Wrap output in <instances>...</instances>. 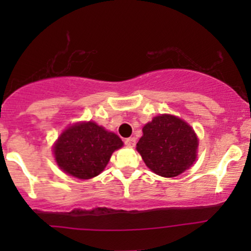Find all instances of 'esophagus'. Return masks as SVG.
<instances>
[{"label": "esophagus", "mask_w": 251, "mask_h": 251, "mask_svg": "<svg viewBox=\"0 0 251 251\" xmlns=\"http://www.w3.org/2000/svg\"><path fill=\"white\" fill-rule=\"evenodd\" d=\"M125 145L127 146V148H134L135 146V138H127V139H125Z\"/></svg>", "instance_id": "obj_1"}]
</instances>
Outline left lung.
I'll use <instances>...</instances> for the list:
<instances>
[{
	"label": "left lung",
	"mask_w": 251,
	"mask_h": 251,
	"mask_svg": "<svg viewBox=\"0 0 251 251\" xmlns=\"http://www.w3.org/2000/svg\"><path fill=\"white\" fill-rule=\"evenodd\" d=\"M198 138L194 128L171 114L154 117L143 127L137 151L146 166L162 177L183 174L197 158Z\"/></svg>",
	"instance_id": "obj_1"
}]
</instances>
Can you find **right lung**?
<instances>
[{
    "label": "right lung",
    "instance_id": "1",
    "mask_svg": "<svg viewBox=\"0 0 251 251\" xmlns=\"http://www.w3.org/2000/svg\"><path fill=\"white\" fill-rule=\"evenodd\" d=\"M123 145L116 133L94 122H83L66 128L54 144L53 152L63 172L79 179H91L101 174L112 153Z\"/></svg>",
    "mask_w": 251,
    "mask_h": 251
}]
</instances>
